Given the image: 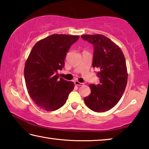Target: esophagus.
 I'll return each instance as SVG.
<instances>
[{
  "instance_id": "1",
  "label": "esophagus",
  "mask_w": 149,
  "mask_h": 149,
  "mask_svg": "<svg viewBox=\"0 0 149 149\" xmlns=\"http://www.w3.org/2000/svg\"><path fill=\"white\" fill-rule=\"evenodd\" d=\"M74 84L75 85H77V86H81V85H84V84H82V83H80L78 81H74Z\"/></svg>"
}]
</instances>
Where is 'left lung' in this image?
<instances>
[{
    "mask_svg": "<svg viewBox=\"0 0 149 149\" xmlns=\"http://www.w3.org/2000/svg\"><path fill=\"white\" fill-rule=\"evenodd\" d=\"M81 38L94 46L93 67L99 70L100 84H90L91 94L84 98L87 107L96 112L110 110L119 102L127 82L124 55L118 45L104 35H84Z\"/></svg>",
    "mask_w": 149,
    "mask_h": 149,
    "instance_id": "obj_1",
    "label": "left lung"
}]
</instances>
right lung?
<instances>
[{"instance_id": "1", "label": "right lung", "mask_w": 149, "mask_h": 149, "mask_svg": "<svg viewBox=\"0 0 149 149\" xmlns=\"http://www.w3.org/2000/svg\"><path fill=\"white\" fill-rule=\"evenodd\" d=\"M79 37L51 35L37 42L30 52L25 64V81L30 97L42 109H59L74 89V82L58 79L57 72L64 67L67 52Z\"/></svg>"}]
</instances>
